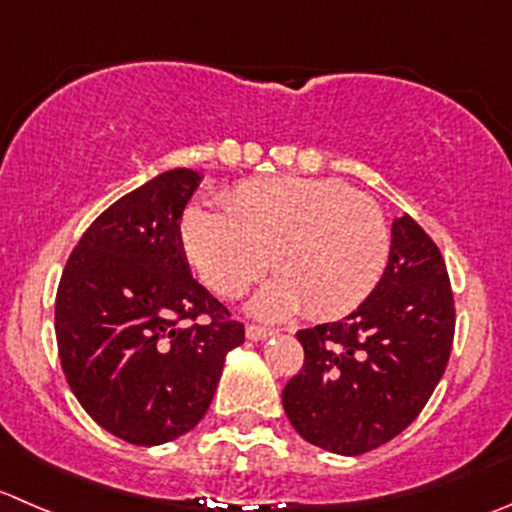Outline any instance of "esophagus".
<instances>
[{"label":"esophagus","mask_w":512,"mask_h":512,"mask_svg":"<svg viewBox=\"0 0 512 512\" xmlns=\"http://www.w3.org/2000/svg\"><path fill=\"white\" fill-rule=\"evenodd\" d=\"M245 335H247V340H265V337L275 335V330H272V327H262V325H247Z\"/></svg>","instance_id":"1"}]
</instances>
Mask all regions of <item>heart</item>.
Here are the masks:
<instances>
[{
  "label": "heart",
  "mask_w": 512,
  "mask_h": 512,
  "mask_svg": "<svg viewBox=\"0 0 512 512\" xmlns=\"http://www.w3.org/2000/svg\"><path fill=\"white\" fill-rule=\"evenodd\" d=\"M225 212L190 207L180 240L202 280L222 297H240L277 272L252 310L282 317L350 312L380 282L390 260V227L375 200L330 177H272L235 187Z\"/></svg>",
  "instance_id": "obj_1"
}]
</instances>
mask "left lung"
<instances>
[{"label": "left lung", "mask_w": 512, "mask_h": 512, "mask_svg": "<svg viewBox=\"0 0 512 512\" xmlns=\"http://www.w3.org/2000/svg\"><path fill=\"white\" fill-rule=\"evenodd\" d=\"M455 300L438 245L410 215L367 300L297 332L305 362L282 390L292 428L322 450L362 455L403 433L448 367Z\"/></svg>", "instance_id": "1"}]
</instances>
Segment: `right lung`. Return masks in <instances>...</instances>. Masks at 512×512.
<instances>
[{"label":"right lung","mask_w":512,"mask_h":512,"mask_svg":"<svg viewBox=\"0 0 512 512\" xmlns=\"http://www.w3.org/2000/svg\"><path fill=\"white\" fill-rule=\"evenodd\" d=\"M200 182V172L177 167L119 197L87 227L57 287L69 388L99 428L132 445L190 433L227 352L245 342V325L187 265L180 220Z\"/></svg>","instance_id":"obj_1"}]
</instances>
